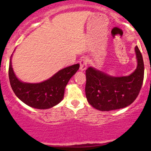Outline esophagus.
<instances>
[{
  "label": "esophagus",
  "mask_w": 151,
  "mask_h": 151,
  "mask_svg": "<svg viewBox=\"0 0 151 151\" xmlns=\"http://www.w3.org/2000/svg\"><path fill=\"white\" fill-rule=\"evenodd\" d=\"M87 62H88V59L86 58H84L81 59L80 61V67H79V70L81 72H84L86 70V67H87Z\"/></svg>",
  "instance_id": "34e87169"
}]
</instances>
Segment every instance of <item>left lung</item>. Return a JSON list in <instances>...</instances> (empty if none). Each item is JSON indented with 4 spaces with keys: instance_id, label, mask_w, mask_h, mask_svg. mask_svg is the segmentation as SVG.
Segmentation results:
<instances>
[{
    "instance_id": "8db88e82",
    "label": "left lung",
    "mask_w": 151,
    "mask_h": 151,
    "mask_svg": "<svg viewBox=\"0 0 151 151\" xmlns=\"http://www.w3.org/2000/svg\"><path fill=\"white\" fill-rule=\"evenodd\" d=\"M137 67L128 76L115 77L89 67L86 70V97L90 105L101 111L125 108L135 101L143 84L144 64L135 47Z\"/></svg>"
}]
</instances>
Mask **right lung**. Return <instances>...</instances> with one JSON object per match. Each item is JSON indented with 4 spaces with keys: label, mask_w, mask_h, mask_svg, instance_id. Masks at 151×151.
Wrapping results in <instances>:
<instances>
[{
    "label": "right lung",
    "mask_w": 151,
    "mask_h": 151,
    "mask_svg": "<svg viewBox=\"0 0 151 151\" xmlns=\"http://www.w3.org/2000/svg\"><path fill=\"white\" fill-rule=\"evenodd\" d=\"M12 56L10 60L8 71L12 89L20 101L37 109L52 108L60 103L64 98L67 83L79 68V64H75L62 69L42 82H24L17 77L13 71Z\"/></svg>",
    "instance_id": "right-lung-1"
}]
</instances>
